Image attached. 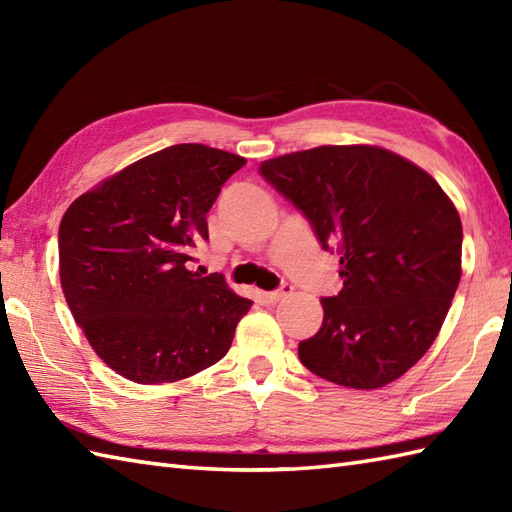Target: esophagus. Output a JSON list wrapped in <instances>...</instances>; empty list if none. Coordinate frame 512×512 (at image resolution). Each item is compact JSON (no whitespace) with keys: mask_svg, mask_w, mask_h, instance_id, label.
<instances>
[{"mask_svg":"<svg viewBox=\"0 0 512 512\" xmlns=\"http://www.w3.org/2000/svg\"><path fill=\"white\" fill-rule=\"evenodd\" d=\"M290 292H292V286H290V284H281L277 290H270V292H266V299H268L270 303H277L279 299L288 297Z\"/></svg>","mask_w":512,"mask_h":512,"instance_id":"1","label":"esophagus"}]
</instances>
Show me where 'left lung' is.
Instances as JSON below:
<instances>
[{
  "instance_id": "obj_1",
  "label": "left lung",
  "mask_w": 512,
  "mask_h": 512,
  "mask_svg": "<svg viewBox=\"0 0 512 512\" xmlns=\"http://www.w3.org/2000/svg\"><path fill=\"white\" fill-rule=\"evenodd\" d=\"M262 178L339 255L343 288L323 297L299 358L330 383L376 389L416 365L460 284L462 222L427 171L387 149L328 145L259 165Z\"/></svg>"
}]
</instances>
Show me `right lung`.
Segmentation results:
<instances>
[{
    "label": "right lung",
    "instance_id": "add662e5",
    "mask_svg": "<svg viewBox=\"0 0 512 512\" xmlns=\"http://www.w3.org/2000/svg\"><path fill=\"white\" fill-rule=\"evenodd\" d=\"M246 165L206 145H173L76 198L59 226V275L74 321L114 372L176 383L228 352L253 301L193 270L206 213Z\"/></svg>",
    "mask_w": 512,
    "mask_h": 512
}]
</instances>
